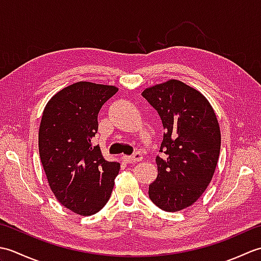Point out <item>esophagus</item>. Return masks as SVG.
<instances>
[{"label":"esophagus","instance_id":"obj_1","mask_svg":"<svg viewBox=\"0 0 261 261\" xmlns=\"http://www.w3.org/2000/svg\"><path fill=\"white\" fill-rule=\"evenodd\" d=\"M121 158L123 159L124 162H126V163H137V162H141V160H142V154H141V152L137 151V152H135L134 154H132V156H122Z\"/></svg>","mask_w":261,"mask_h":261}]
</instances>
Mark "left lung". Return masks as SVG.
Segmentation results:
<instances>
[{
	"label": "left lung",
	"instance_id": "1",
	"mask_svg": "<svg viewBox=\"0 0 261 261\" xmlns=\"http://www.w3.org/2000/svg\"><path fill=\"white\" fill-rule=\"evenodd\" d=\"M142 96L165 129L149 197L162 210L177 212L195 203L212 179L221 149L219 122L206 97L180 81L146 88Z\"/></svg>",
	"mask_w": 261,
	"mask_h": 261
}]
</instances>
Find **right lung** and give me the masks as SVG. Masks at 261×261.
Returning <instances> with one entry per match:
<instances>
[{
  "instance_id": "obj_1",
  "label": "right lung",
  "mask_w": 261,
  "mask_h": 261,
  "mask_svg": "<svg viewBox=\"0 0 261 261\" xmlns=\"http://www.w3.org/2000/svg\"><path fill=\"white\" fill-rule=\"evenodd\" d=\"M119 91L111 85L79 82L60 90L43 110L39 153L55 196L80 215L97 213L108 203L120 164L105 160L92 145L102 105Z\"/></svg>"
}]
</instances>
